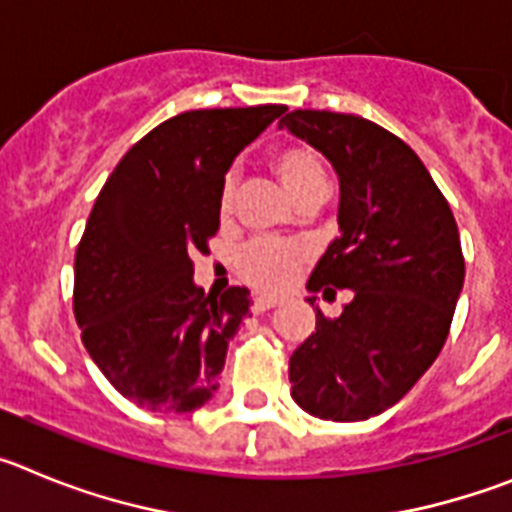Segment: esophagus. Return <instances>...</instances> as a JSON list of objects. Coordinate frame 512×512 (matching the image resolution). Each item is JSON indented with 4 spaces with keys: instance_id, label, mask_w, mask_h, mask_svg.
I'll return each mask as SVG.
<instances>
[{
    "instance_id": "obj_1",
    "label": "esophagus",
    "mask_w": 512,
    "mask_h": 512,
    "mask_svg": "<svg viewBox=\"0 0 512 512\" xmlns=\"http://www.w3.org/2000/svg\"><path fill=\"white\" fill-rule=\"evenodd\" d=\"M277 305H279L277 297H266V295L253 297V310H256V312H266V310H271V307H277Z\"/></svg>"
}]
</instances>
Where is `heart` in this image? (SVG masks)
Segmentation results:
<instances>
[{
	"label": "heart",
	"mask_w": 512,
	"mask_h": 512,
	"mask_svg": "<svg viewBox=\"0 0 512 512\" xmlns=\"http://www.w3.org/2000/svg\"><path fill=\"white\" fill-rule=\"evenodd\" d=\"M271 171L282 182L284 192L292 197L295 205L305 200H315L328 194V171L323 166V158L302 143H289V146L277 148L269 158ZM233 207V176H228L220 189V212L228 215ZM305 251L295 243L284 241H256L246 246L241 253V274L253 284V287L266 289V292H282L292 284V279L300 274L305 264Z\"/></svg>",
	"instance_id": "1"
}]
</instances>
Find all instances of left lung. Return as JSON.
<instances>
[{
	"instance_id": "1",
	"label": "left lung",
	"mask_w": 512,
	"mask_h": 512,
	"mask_svg": "<svg viewBox=\"0 0 512 512\" xmlns=\"http://www.w3.org/2000/svg\"><path fill=\"white\" fill-rule=\"evenodd\" d=\"M338 174V235L307 289H351L354 300L289 356L292 397L305 413L354 423L392 408L441 354L464 287L451 207L413 148L356 115L295 110L279 120Z\"/></svg>"
}]
</instances>
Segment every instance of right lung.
<instances>
[{"label":"right lung","mask_w":512,"mask_h":512,"mask_svg":"<svg viewBox=\"0 0 512 512\" xmlns=\"http://www.w3.org/2000/svg\"><path fill=\"white\" fill-rule=\"evenodd\" d=\"M284 104L192 110L140 138L104 182L74 261V315L99 372L140 408L192 413L217 390L248 289L205 295L192 256L220 228L233 158Z\"/></svg>","instance_id":"right-lung-1"}]
</instances>
